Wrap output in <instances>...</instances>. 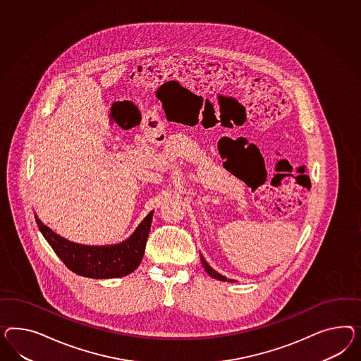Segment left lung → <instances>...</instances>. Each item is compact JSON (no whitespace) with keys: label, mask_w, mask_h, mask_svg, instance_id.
Returning a JSON list of instances; mask_svg holds the SVG:
<instances>
[{"label":"left lung","mask_w":361,"mask_h":361,"mask_svg":"<svg viewBox=\"0 0 361 361\" xmlns=\"http://www.w3.org/2000/svg\"><path fill=\"white\" fill-rule=\"evenodd\" d=\"M201 255V254H200ZM201 263H202V265H204V268H205L206 272H207V274L210 276V277H213V279H216V280H219V281H227V283H235V280H231V279H227V277H224V276H222L221 273L216 272V271H214L209 264H207V262H206L205 259H204V256L201 255Z\"/></svg>","instance_id":"obj_1"}]
</instances>
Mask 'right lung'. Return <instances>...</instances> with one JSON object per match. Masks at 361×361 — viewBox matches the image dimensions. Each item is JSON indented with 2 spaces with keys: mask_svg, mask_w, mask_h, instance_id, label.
Segmentation results:
<instances>
[{
  "mask_svg": "<svg viewBox=\"0 0 361 361\" xmlns=\"http://www.w3.org/2000/svg\"><path fill=\"white\" fill-rule=\"evenodd\" d=\"M154 212H149L127 239L107 245L75 243L54 233L49 226L35 216L39 231L52 247L59 259L78 276L106 280L123 277L134 272L143 259Z\"/></svg>",
  "mask_w": 361,
  "mask_h": 361,
  "instance_id": "add662e5",
  "label": "right lung"
}]
</instances>
